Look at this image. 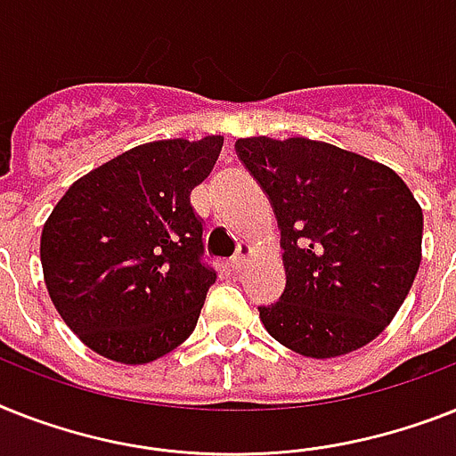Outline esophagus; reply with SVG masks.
I'll return each instance as SVG.
<instances>
[{
    "instance_id": "obj_1",
    "label": "esophagus",
    "mask_w": 456,
    "mask_h": 456,
    "mask_svg": "<svg viewBox=\"0 0 456 456\" xmlns=\"http://www.w3.org/2000/svg\"><path fill=\"white\" fill-rule=\"evenodd\" d=\"M250 255H253V248H250V243H239V248H236V255L232 257V266H234V269L246 266V262L250 260Z\"/></svg>"
}]
</instances>
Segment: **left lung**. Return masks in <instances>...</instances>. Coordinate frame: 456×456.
I'll list each match as a JSON object with an SVG mask.
<instances>
[{
  "label": "left lung",
  "mask_w": 456,
  "mask_h": 456,
  "mask_svg": "<svg viewBox=\"0 0 456 456\" xmlns=\"http://www.w3.org/2000/svg\"><path fill=\"white\" fill-rule=\"evenodd\" d=\"M279 220L286 290L260 318L306 358L372 342L408 297L421 262L424 216L377 161L309 138L236 140Z\"/></svg>",
  "instance_id": "8db88e82"
}]
</instances>
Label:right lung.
Wrapping results in <instances>:
<instances>
[{"instance_id": "obj_1", "label": "right lung", "mask_w": 456, "mask_h": 456, "mask_svg": "<svg viewBox=\"0 0 456 456\" xmlns=\"http://www.w3.org/2000/svg\"><path fill=\"white\" fill-rule=\"evenodd\" d=\"M220 150L222 135L138 144L79 177L48 216L46 290L88 349L142 365L194 332L217 273L190 194Z\"/></svg>"}]
</instances>
